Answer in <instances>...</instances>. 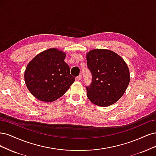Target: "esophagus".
I'll return each mask as SVG.
<instances>
[{
	"mask_svg": "<svg viewBox=\"0 0 156 156\" xmlns=\"http://www.w3.org/2000/svg\"><path fill=\"white\" fill-rule=\"evenodd\" d=\"M82 78V76L81 74H80L78 76L76 77V80H81Z\"/></svg>",
	"mask_w": 156,
	"mask_h": 156,
	"instance_id": "1",
	"label": "esophagus"
}]
</instances>
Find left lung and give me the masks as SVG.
<instances>
[{"label": "left lung", "instance_id": "obj_1", "mask_svg": "<svg viewBox=\"0 0 156 156\" xmlns=\"http://www.w3.org/2000/svg\"><path fill=\"white\" fill-rule=\"evenodd\" d=\"M92 82L86 86L90 101L106 107L122 97L129 83V71L124 60L115 52L105 49L90 51L86 56Z\"/></svg>", "mask_w": 156, "mask_h": 156}]
</instances>
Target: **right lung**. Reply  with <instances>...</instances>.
I'll list each match as a JSON object with an SVG mask.
<instances>
[{"mask_svg": "<svg viewBox=\"0 0 156 156\" xmlns=\"http://www.w3.org/2000/svg\"><path fill=\"white\" fill-rule=\"evenodd\" d=\"M66 54L50 48L37 54L29 62L24 72L28 89L41 101L53 102L66 93L75 78L64 62Z\"/></svg>", "mask_w": 156, "mask_h": 156, "instance_id": "1", "label": "right lung"}]
</instances>
